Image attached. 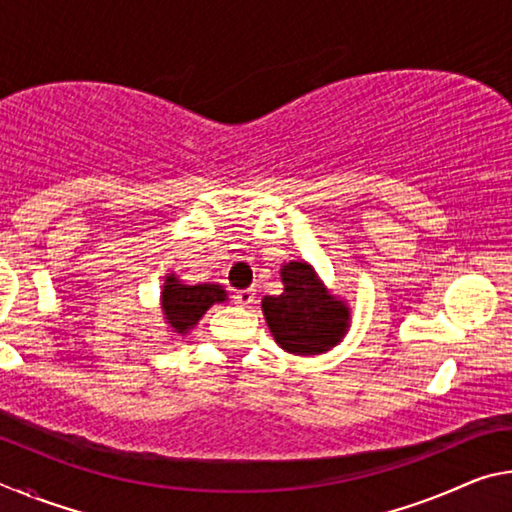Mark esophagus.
I'll use <instances>...</instances> for the list:
<instances>
[{
  "instance_id": "obj_1",
  "label": "esophagus",
  "mask_w": 512,
  "mask_h": 512,
  "mask_svg": "<svg viewBox=\"0 0 512 512\" xmlns=\"http://www.w3.org/2000/svg\"><path fill=\"white\" fill-rule=\"evenodd\" d=\"M232 298H235L237 305L248 307V305H253V302H255V291L253 289H241V291L232 293Z\"/></svg>"
}]
</instances>
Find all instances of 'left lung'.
Listing matches in <instances>:
<instances>
[{
  "label": "left lung",
  "mask_w": 512,
  "mask_h": 512,
  "mask_svg": "<svg viewBox=\"0 0 512 512\" xmlns=\"http://www.w3.org/2000/svg\"><path fill=\"white\" fill-rule=\"evenodd\" d=\"M280 296H264L262 311L284 352L311 357L336 348L350 329L348 300L334 296L305 259L282 264Z\"/></svg>",
  "instance_id": "obj_1"
}]
</instances>
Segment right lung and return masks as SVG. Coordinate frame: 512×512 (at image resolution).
<instances>
[{
	"label": "right lung",
	"instance_id": "right-lung-1",
	"mask_svg": "<svg viewBox=\"0 0 512 512\" xmlns=\"http://www.w3.org/2000/svg\"><path fill=\"white\" fill-rule=\"evenodd\" d=\"M225 300H228V293L221 284H187L176 273H167L160 289V311L167 323V332H173V336H187L207 309Z\"/></svg>",
	"mask_w": 512,
	"mask_h": 512
}]
</instances>
